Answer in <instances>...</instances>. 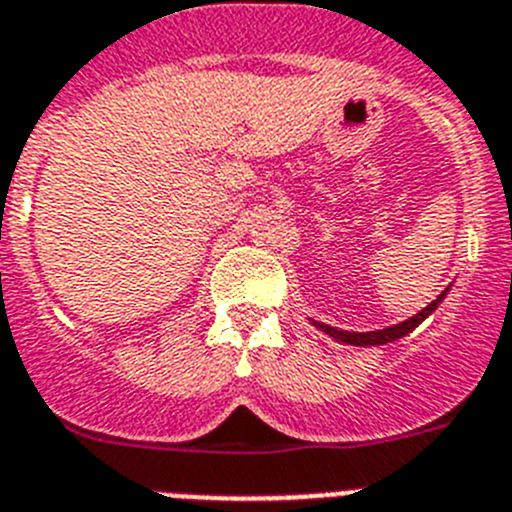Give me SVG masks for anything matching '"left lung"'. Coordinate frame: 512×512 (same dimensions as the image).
<instances>
[{
  "label": "left lung",
  "mask_w": 512,
  "mask_h": 512,
  "mask_svg": "<svg viewBox=\"0 0 512 512\" xmlns=\"http://www.w3.org/2000/svg\"><path fill=\"white\" fill-rule=\"evenodd\" d=\"M446 295H449V287L443 289L441 295H438L431 305L423 307L418 315H413V318L402 320V323L390 325V328H382V330H366V333H356V330H338V328H333V325L318 323V320H312V318H310V323L315 325V328L323 330V333H328L330 338H336V341H341V343H348V346H382V343H392V341H397V338L413 333V330L418 328V325L423 323L428 315H433V312H436V307L441 305L443 297Z\"/></svg>",
  "instance_id": "8db88e82"
}]
</instances>
